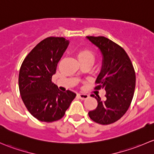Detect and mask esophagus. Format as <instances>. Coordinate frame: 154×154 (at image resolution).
I'll return each instance as SVG.
<instances>
[{
  "label": "esophagus",
  "mask_w": 154,
  "mask_h": 154,
  "mask_svg": "<svg viewBox=\"0 0 154 154\" xmlns=\"http://www.w3.org/2000/svg\"><path fill=\"white\" fill-rule=\"evenodd\" d=\"M78 96H79V97L81 99H86L89 97L88 95L85 94V93H79V94H78Z\"/></svg>",
  "instance_id": "34e87169"
}]
</instances>
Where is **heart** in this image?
Returning <instances> with one entry per match:
<instances>
[{"label": "heart", "instance_id": "1", "mask_svg": "<svg viewBox=\"0 0 154 154\" xmlns=\"http://www.w3.org/2000/svg\"><path fill=\"white\" fill-rule=\"evenodd\" d=\"M78 58L79 60L82 59H90L93 61L94 59V54L90 50L88 49H83L78 53Z\"/></svg>", "mask_w": 154, "mask_h": 154}]
</instances>
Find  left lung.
<instances>
[{"instance_id": "8db88e82", "label": "left lung", "mask_w": 154, "mask_h": 154, "mask_svg": "<svg viewBox=\"0 0 154 154\" xmlns=\"http://www.w3.org/2000/svg\"><path fill=\"white\" fill-rule=\"evenodd\" d=\"M98 47L102 55L101 71L96 80V89L106 91L105 99L95 96L98 106L89 111L90 118L101 125H110L118 121L129 108L134 97L136 74L131 59L124 49L103 36H87Z\"/></svg>"}]
</instances>
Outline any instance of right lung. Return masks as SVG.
Instances as JSON below:
<instances>
[{
	"mask_svg": "<svg viewBox=\"0 0 154 154\" xmlns=\"http://www.w3.org/2000/svg\"><path fill=\"white\" fill-rule=\"evenodd\" d=\"M69 43L62 37L47 38L32 50L20 66V96L29 112L41 122H53L62 118L76 96L70 90L61 92L52 82Z\"/></svg>",
	"mask_w": 154,
	"mask_h": 154,
	"instance_id": "1",
	"label": "right lung"
}]
</instances>
